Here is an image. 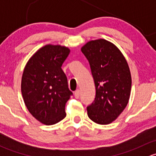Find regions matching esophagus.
<instances>
[{
    "instance_id": "obj_1",
    "label": "esophagus",
    "mask_w": 156,
    "mask_h": 156,
    "mask_svg": "<svg viewBox=\"0 0 156 156\" xmlns=\"http://www.w3.org/2000/svg\"><path fill=\"white\" fill-rule=\"evenodd\" d=\"M80 97V90L77 89L75 91V97L76 99H78Z\"/></svg>"
}]
</instances>
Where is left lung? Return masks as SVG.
Listing matches in <instances>:
<instances>
[{
  "instance_id": "obj_1",
  "label": "left lung",
  "mask_w": 156,
  "mask_h": 156,
  "mask_svg": "<svg viewBox=\"0 0 156 156\" xmlns=\"http://www.w3.org/2000/svg\"><path fill=\"white\" fill-rule=\"evenodd\" d=\"M81 52L89 62L96 88L87 115L95 123L108 125L128 103L131 90L128 65L120 50L104 39L87 42Z\"/></svg>"
}]
</instances>
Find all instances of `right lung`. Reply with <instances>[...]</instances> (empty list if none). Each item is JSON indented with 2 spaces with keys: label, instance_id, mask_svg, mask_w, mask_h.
I'll use <instances>...</instances> for the list:
<instances>
[{
  "label": "right lung",
  "instance_id": "obj_1",
  "mask_svg": "<svg viewBox=\"0 0 156 156\" xmlns=\"http://www.w3.org/2000/svg\"><path fill=\"white\" fill-rule=\"evenodd\" d=\"M69 49L46 45L37 50L26 64L21 90L29 112L44 125L58 123L66 115L65 106L72 95L62 67Z\"/></svg>",
  "mask_w": 156,
  "mask_h": 156
}]
</instances>
